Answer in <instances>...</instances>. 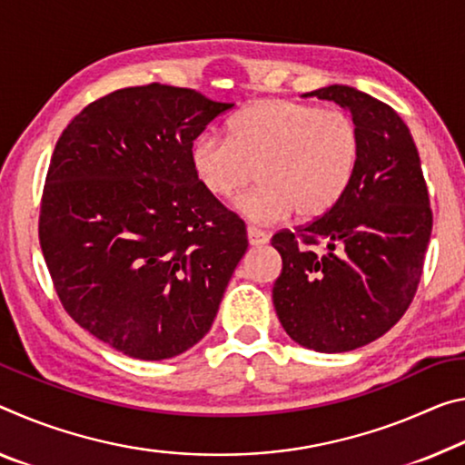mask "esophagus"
Here are the masks:
<instances>
[{
	"mask_svg": "<svg viewBox=\"0 0 465 465\" xmlns=\"http://www.w3.org/2000/svg\"><path fill=\"white\" fill-rule=\"evenodd\" d=\"M246 233H248V244L250 246H264L269 242V233L259 230V227H254V225H248Z\"/></svg>",
	"mask_w": 465,
	"mask_h": 465,
	"instance_id": "34e87169",
	"label": "esophagus"
}]
</instances>
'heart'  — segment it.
<instances>
[{"mask_svg": "<svg viewBox=\"0 0 465 465\" xmlns=\"http://www.w3.org/2000/svg\"><path fill=\"white\" fill-rule=\"evenodd\" d=\"M360 149V130L350 114L264 99L233 117L230 138H196L193 167L215 198L238 194L256 172L259 186L235 203V211L254 223H272L292 211L300 219H316L350 188Z\"/></svg>", "mask_w": 465, "mask_h": 465, "instance_id": "heart-1", "label": "heart"}]
</instances>
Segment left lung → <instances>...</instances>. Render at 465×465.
<instances>
[{
    "label": "left lung",
    "instance_id": "8db88e82",
    "mask_svg": "<svg viewBox=\"0 0 465 465\" xmlns=\"http://www.w3.org/2000/svg\"><path fill=\"white\" fill-rule=\"evenodd\" d=\"M302 97L335 101L360 130L353 180L333 209L271 244L283 269L272 304L285 333L308 350L341 353L385 335L414 300L432 211L410 128L387 103L331 84Z\"/></svg>",
    "mask_w": 465,
    "mask_h": 465
}]
</instances>
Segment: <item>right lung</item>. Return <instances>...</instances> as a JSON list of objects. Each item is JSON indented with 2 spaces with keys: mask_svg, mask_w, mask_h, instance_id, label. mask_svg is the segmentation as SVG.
I'll use <instances>...</instances> for the list:
<instances>
[{
  "mask_svg": "<svg viewBox=\"0 0 465 465\" xmlns=\"http://www.w3.org/2000/svg\"><path fill=\"white\" fill-rule=\"evenodd\" d=\"M233 103L146 84L86 105L57 140L39 240L74 321L138 360L180 356L209 333L248 248L211 196L193 144Z\"/></svg>",
  "mask_w": 465,
  "mask_h": 465,
  "instance_id": "1",
  "label": "right lung"
}]
</instances>
